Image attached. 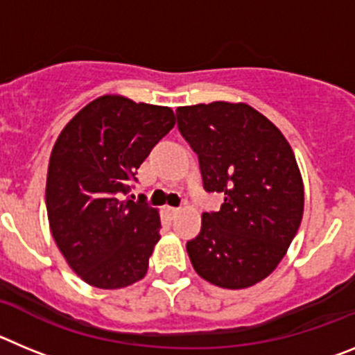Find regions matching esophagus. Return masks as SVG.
Masks as SVG:
<instances>
[{
	"instance_id": "34e87169",
	"label": "esophagus",
	"mask_w": 355,
	"mask_h": 355,
	"mask_svg": "<svg viewBox=\"0 0 355 355\" xmlns=\"http://www.w3.org/2000/svg\"><path fill=\"white\" fill-rule=\"evenodd\" d=\"M180 209H181V208H174V206H167V213H168V215H172V216L178 215V213H180Z\"/></svg>"
}]
</instances>
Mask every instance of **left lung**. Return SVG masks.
Wrapping results in <instances>:
<instances>
[{
    "label": "left lung",
    "instance_id": "left-lung-1",
    "mask_svg": "<svg viewBox=\"0 0 355 355\" xmlns=\"http://www.w3.org/2000/svg\"><path fill=\"white\" fill-rule=\"evenodd\" d=\"M178 130L199 158L206 192L224 193L187 241L193 268L215 286L240 290L274 272L297 234L304 187L283 133L243 103L175 110Z\"/></svg>",
    "mask_w": 355,
    "mask_h": 355
}]
</instances>
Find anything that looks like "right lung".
Masks as SVG:
<instances>
[{
	"instance_id": "right-lung-1",
	"label": "right lung",
	"mask_w": 355,
	"mask_h": 355,
	"mask_svg": "<svg viewBox=\"0 0 355 355\" xmlns=\"http://www.w3.org/2000/svg\"><path fill=\"white\" fill-rule=\"evenodd\" d=\"M174 124L167 106L103 96L80 110L56 140L46 184L49 225L85 283L117 290L146 275L162 222L146 197H122Z\"/></svg>"
}]
</instances>
